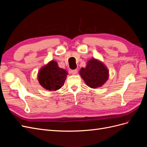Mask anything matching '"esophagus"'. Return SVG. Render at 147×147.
<instances>
[{"mask_svg": "<svg viewBox=\"0 0 147 147\" xmlns=\"http://www.w3.org/2000/svg\"><path fill=\"white\" fill-rule=\"evenodd\" d=\"M71 74H72V75H76L77 73H78V70L77 69H75V70H72L70 71Z\"/></svg>", "mask_w": 147, "mask_h": 147, "instance_id": "1", "label": "esophagus"}]
</instances>
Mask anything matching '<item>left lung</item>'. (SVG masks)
Returning a JSON list of instances; mask_svg holds the SVG:
<instances>
[{
	"label": "left lung",
	"mask_w": 147,
	"mask_h": 147,
	"mask_svg": "<svg viewBox=\"0 0 147 147\" xmlns=\"http://www.w3.org/2000/svg\"><path fill=\"white\" fill-rule=\"evenodd\" d=\"M79 74L87 86L94 89L104 85L109 77L107 67L102 62L95 58L89 60L85 68L82 67Z\"/></svg>",
	"instance_id": "obj_1"
}]
</instances>
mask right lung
<instances>
[{
	"instance_id": "add662e5",
	"label": "right lung",
	"mask_w": 147,
	"mask_h": 147,
	"mask_svg": "<svg viewBox=\"0 0 147 147\" xmlns=\"http://www.w3.org/2000/svg\"><path fill=\"white\" fill-rule=\"evenodd\" d=\"M67 72L60 68L55 61H51L43 66L38 73V80L40 85L48 91H56L64 85Z\"/></svg>"
}]
</instances>
